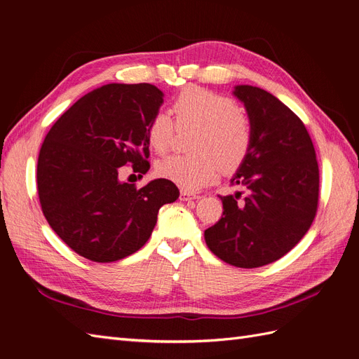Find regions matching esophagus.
<instances>
[{"label": "esophagus", "mask_w": 359, "mask_h": 359, "mask_svg": "<svg viewBox=\"0 0 359 359\" xmlns=\"http://www.w3.org/2000/svg\"><path fill=\"white\" fill-rule=\"evenodd\" d=\"M199 196H196V194L189 191V190H181L180 193V199L181 201H191V199H198Z\"/></svg>", "instance_id": "obj_1"}]
</instances>
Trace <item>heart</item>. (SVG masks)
I'll return each mask as SVG.
<instances>
[{"label": "heart", "instance_id": "obj_1", "mask_svg": "<svg viewBox=\"0 0 359 359\" xmlns=\"http://www.w3.org/2000/svg\"><path fill=\"white\" fill-rule=\"evenodd\" d=\"M170 114L178 128H194L190 157L169 156L156 163V173L187 190L214 181L223 169L233 170L245 160L252 147V124L231 97L189 86L172 102ZM168 114L158 112L149 121L148 144L161 154L169 148L173 132Z\"/></svg>", "mask_w": 359, "mask_h": 359}]
</instances>
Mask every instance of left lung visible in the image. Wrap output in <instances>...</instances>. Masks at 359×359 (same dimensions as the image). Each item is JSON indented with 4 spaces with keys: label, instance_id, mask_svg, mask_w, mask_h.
Segmentation results:
<instances>
[{
    "label": "left lung",
    "instance_id": "obj_1",
    "mask_svg": "<svg viewBox=\"0 0 359 359\" xmlns=\"http://www.w3.org/2000/svg\"><path fill=\"white\" fill-rule=\"evenodd\" d=\"M252 124V147L232 186L220 196L223 215L205 231V243L226 264L257 268L276 262L307 233L316 217L319 166L306 126L268 91L238 85Z\"/></svg>",
    "mask_w": 359,
    "mask_h": 359
}]
</instances>
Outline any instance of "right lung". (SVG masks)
<instances>
[{
	"label": "right lung",
	"instance_id": "add662e5",
	"mask_svg": "<svg viewBox=\"0 0 359 359\" xmlns=\"http://www.w3.org/2000/svg\"><path fill=\"white\" fill-rule=\"evenodd\" d=\"M163 93L151 83H107L76 102L52 126L37 161V190L49 226L73 252L115 262L144 247L158 210L178 187L158 178L142 189L119 181L132 163L149 169L147 130Z\"/></svg>",
	"mask_w": 359,
	"mask_h": 359
}]
</instances>
